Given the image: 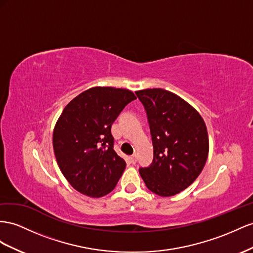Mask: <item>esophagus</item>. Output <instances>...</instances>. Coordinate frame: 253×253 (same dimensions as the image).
Listing matches in <instances>:
<instances>
[{
    "instance_id": "1",
    "label": "esophagus",
    "mask_w": 253,
    "mask_h": 253,
    "mask_svg": "<svg viewBox=\"0 0 253 253\" xmlns=\"http://www.w3.org/2000/svg\"><path fill=\"white\" fill-rule=\"evenodd\" d=\"M128 159H129V163L133 164V165H134V164H136V155H135V154H133V155L129 156Z\"/></svg>"
}]
</instances>
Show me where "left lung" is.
Instances as JSON below:
<instances>
[{"instance_id": "left-lung-1", "label": "left lung", "mask_w": 253, "mask_h": 253, "mask_svg": "<svg viewBox=\"0 0 253 253\" xmlns=\"http://www.w3.org/2000/svg\"><path fill=\"white\" fill-rule=\"evenodd\" d=\"M147 113L153 161L139 168L152 193L170 197L187 188L202 171L209 136L201 116L179 95L161 88L135 92Z\"/></svg>"}]
</instances>
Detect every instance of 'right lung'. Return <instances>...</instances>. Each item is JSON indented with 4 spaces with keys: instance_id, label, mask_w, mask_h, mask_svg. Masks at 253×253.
Masks as SVG:
<instances>
[{
    "instance_id": "obj_1",
    "label": "right lung",
    "mask_w": 253,
    "mask_h": 253,
    "mask_svg": "<svg viewBox=\"0 0 253 253\" xmlns=\"http://www.w3.org/2000/svg\"><path fill=\"white\" fill-rule=\"evenodd\" d=\"M135 94L114 87H93L68 104L53 133L60 171L73 188L99 198L117 185L126 164L114 150L112 125Z\"/></svg>"
}]
</instances>
